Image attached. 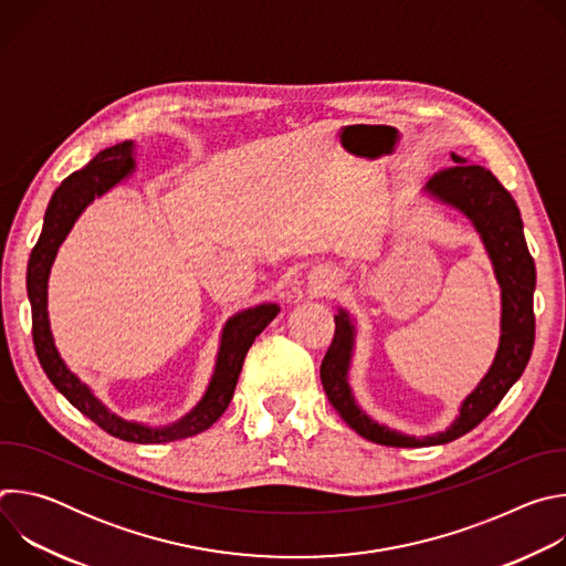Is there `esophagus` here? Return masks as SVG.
<instances>
[{
    "instance_id": "1",
    "label": "esophagus",
    "mask_w": 566,
    "mask_h": 566,
    "mask_svg": "<svg viewBox=\"0 0 566 566\" xmlns=\"http://www.w3.org/2000/svg\"><path fill=\"white\" fill-rule=\"evenodd\" d=\"M332 284H334V273H329V271L317 273V275L313 277V282H311V286H313L315 293H317V291H327Z\"/></svg>"
}]
</instances>
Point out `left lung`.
Returning <instances> with one entry per match:
<instances>
[{"mask_svg":"<svg viewBox=\"0 0 566 566\" xmlns=\"http://www.w3.org/2000/svg\"><path fill=\"white\" fill-rule=\"evenodd\" d=\"M450 156L454 166L437 172L428 181L426 192L463 212L481 234L502 289L500 349L489 374L465 396L459 417L446 432L432 437H408L376 423L358 408L347 380L356 327L349 313L340 308L336 315V334L332 347L319 365L322 387H325L329 402L343 417V421L363 439L380 446L423 448L450 443L463 437L500 406L506 391L524 374L535 343V262L526 247L520 208L491 170L468 164L465 158L457 154Z\"/></svg>","mask_w":566,"mask_h":566,"instance_id":"8db88e82","label":"left lung"}]
</instances>
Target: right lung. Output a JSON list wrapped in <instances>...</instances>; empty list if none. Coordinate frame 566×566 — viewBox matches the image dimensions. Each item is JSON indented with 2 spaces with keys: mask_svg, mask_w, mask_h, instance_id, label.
I'll return each mask as SVG.
<instances>
[{
  "mask_svg": "<svg viewBox=\"0 0 566 566\" xmlns=\"http://www.w3.org/2000/svg\"><path fill=\"white\" fill-rule=\"evenodd\" d=\"M134 143L125 140L114 147L98 151L90 166L69 175L60 188L53 192L46 214L42 234L38 239L35 249L31 251L29 271H27V291L33 311V343L38 360L55 385V389L71 402V406L92 419L98 428L107 434L132 441V443H166L177 439H188L208 430L230 406V398L237 387V378L241 374V365L255 343V338L266 329L269 322L280 313L277 304H258L241 313H234L221 332V343L217 352L214 374L203 398L197 402V408L188 412L181 421L166 426V428H149L143 423L125 421L109 412L103 402L94 396V391L80 380L60 358L51 327H49V311H46V284L51 264L57 255V249L73 228L75 219L83 214V210L101 195L112 190L125 177L134 172Z\"/></svg>",
  "mask_w": 566,
  "mask_h": 566,
  "instance_id": "1",
  "label": "right lung"
}]
</instances>
